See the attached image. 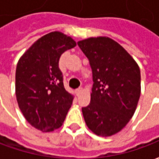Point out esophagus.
Listing matches in <instances>:
<instances>
[{
  "instance_id": "1",
  "label": "esophagus",
  "mask_w": 159,
  "mask_h": 159,
  "mask_svg": "<svg viewBox=\"0 0 159 159\" xmlns=\"http://www.w3.org/2000/svg\"><path fill=\"white\" fill-rule=\"evenodd\" d=\"M83 88H79V89H77L76 90V95L78 96V95H80L81 93H83Z\"/></svg>"
}]
</instances>
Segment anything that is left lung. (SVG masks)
Returning a JSON list of instances; mask_svg holds the SVG:
<instances>
[{
	"label": "left lung",
	"instance_id": "obj_1",
	"mask_svg": "<svg viewBox=\"0 0 159 159\" xmlns=\"http://www.w3.org/2000/svg\"><path fill=\"white\" fill-rule=\"evenodd\" d=\"M89 60L93 88L89 105L83 107L87 126L99 136H111L126 126L140 95V70L124 48L107 36L77 42Z\"/></svg>",
	"mask_w": 159,
	"mask_h": 159
}]
</instances>
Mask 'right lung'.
<instances>
[{"label":"right lung","instance_id":"1","mask_svg":"<svg viewBox=\"0 0 159 159\" xmlns=\"http://www.w3.org/2000/svg\"><path fill=\"white\" fill-rule=\"evenodd\" d=\"M76 42L70 36L52 31L42 36L23 54L17 64L15 93L27 122L42 132L62 126L74 97L63 83L59 60Z\"/></svg>","mask_w":159,"mask_h":159}]
</instances>
